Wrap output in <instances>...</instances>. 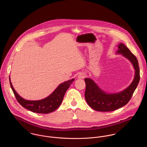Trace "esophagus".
Listing matches in <instances>:
<instances>
[{"mask_svg":"<svg viewBox=\"0 0 147 147\" xmlns=\"http://www.w3.org/2000/svg\"><path fill=\"white\" fill-rule=\"evenodd\" d=\"M85 76H86V74H85V72H80V73L79 74L78 77L79 79H84Z\"/></svg>","mask_w":147,"mask_h":147,"instance_id":"1","label":"esophagus"}]
</instances>
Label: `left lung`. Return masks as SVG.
Returning a JSON list of instances; mask_svg holds the SVG:
<instances>
[{
	"label": "left lung",
	"instance_id": "left-lung-1",
	"mask_svg": "<svg viewBox=\"0 0 147 147\" xmlns=\"http://www.w3.org/2000/svg\"><path fill=\"white\" fill-rule=\"evenodd\" d=\"M117 54H122L132 64L135 75L132 83L124 90L116 93H107L89 78H85V98L93 109L98 111H111L126 105L130 100L140 80V70L136 57L126 46L119 44Z\"/></svg>",
	"mask_w": 147,
	"mask_h": 147
}]
</instances>
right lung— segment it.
Segmentation results:
<instances>
[{"mask_svg":"<svg viewBox=\"0 0 147 147\" xmlns=\"http://www.w3.org/2000/svg\"><path fill=\"white\" fill-rule=\"evenodd\" d=\"M74 80L75 79H72L60 84L50 96L44 99L38 101H29L22 98L18 94L12 85L9 77L11 89L19 103L24 108L33 113L41 114H48L57 109L63 101L66 90Z\"/></svg>","mask_w":147,"mask_h":147,"instance_id":"1","label":"right lung"}]
</instances>
